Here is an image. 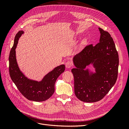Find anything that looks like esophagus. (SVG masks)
Here are the masks:
<instances>
[{
	"instance_id": "obj_1",
	"label": "esophagus",
	"mask_w": 129,
	"mask_h": 129,
	"mask_svg": "<svg viewBox=\"0 0 129 129\" xmlns=\"http://www.w3.org/2000/svg\"><path fill=\"white\" fill-rule=\"evenodd\" d=\"M73 62L71 61H68L66 62V67L67 68H71L73 66Z\"/></svg>"
}]
</instances>
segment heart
Segmentation results:
<instances>
[{
	"label": "heart",
	"mask_w": 129,
	"mask_h": 129,
	"mask_svg": "<svg viewBox=\"0 0 129 129\" xmlns=\"http://www.w3.org/2000/svg\"><path fill=\"white\" fill-rule=\"evenodd\" d=\"M84 41H83V43H84Z\"/></svg>",
	"instance_id": "1"
}]
</instances>
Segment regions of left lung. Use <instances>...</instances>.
<instances>
[{
  "label": "left lung",
  "instance_id": "left-lung-1",
  "mask_svg": "<svg viewBox=\"0 0 129 129\" xmlns=\"http://www.w3.org/2000/svg\"><path fill=\"white\" fill-rule=\"evenodd\" d=\"M100 42L95 46H85L74 57L76 67L72 69L74 78V92L78 99L84 102H95L102 100L115 84L118 76L119 58L110 34L99 28ZM92 64L95 73L85 70Z\"/></svg>",
  "mask_w": 129,
  "mask_h": 129
}]
</instances>
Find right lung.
<instances>
[{
	"label": "right lung",
	"instance_id": "obj_1",
	"mask_svg": "<svg viewBox=\"0 0 129 129\" xmlns=\"http://www.w3.org/2000/svg\"><path fill=\"white\" fill-rule=\"evenodd\" d=\"M22 30L18 32L14 38V44L9 55V73L12 80L21 94L28 100L42 102L49 99L55 91V83L61 74L64 72L65 66H57L38 82L27 79L19 69L16 60L15 49Z\"/></svg>",
	"mask_w": 129,
	"mask_h": 129
}]
</instances>
